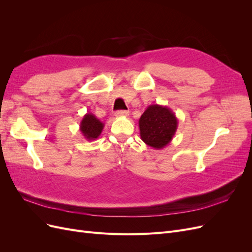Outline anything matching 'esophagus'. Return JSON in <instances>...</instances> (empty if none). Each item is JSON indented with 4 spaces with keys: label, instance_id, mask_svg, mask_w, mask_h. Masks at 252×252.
<instances>
[{
    "label": "esophagus",
    "instance_id": "esophagus-1",
    "mask_svg": "<svg viewBox=\"0 0 252 252\" xmlns=\"http://www.w3.org/2000/svg\"><path fill=\"white\" fill-rule=\"evenodd\" d=\"M114 116L118 117V118L128 117V116H129V111H126V110H120V111H117L116 113H114Z\"/></svg>",
    "mask_w": 252,
    "mask_h": 252
}]
</instances>
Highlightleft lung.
<instances>
[{
  "label": "left lung",
  "instance_id": "obj_1",
  "mask_svg": "<svg viewBox=\"0 0 252 252\" xmlns=\"http://www.w3.org/2000/svg\"><path fill=\"white\" fill-rule=\"evenodd\" d=\"M142 141L155 149H163L172 141L178 129L175 113L162 105H149L139 120Z\"/></svg>",
  "mask_w": 252,
  "mask_h": 252
}]
</instances>
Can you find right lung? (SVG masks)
Listing matches in <instances>:
<instances>
[{
	"label": "right lung",
	"mask_w": 252,
	"mask_h": 252,
	"mask_svg": "<svg viewBox=\"0 0 252 252\" xmlns=\"http://www.w3.org/2000/svg\"><path fill=\"white\" fill-rule=\"evenodd\" d=\"M103 128L104 123L91 112H87L80 123V131L87 141L96 140L101 135Z\"/></svg>",
	"instance_id": "1"
}]
</instances>
